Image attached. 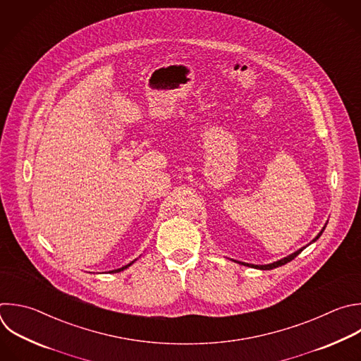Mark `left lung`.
Returning <instances> with one entry per match:
<instances>
[{
  "label": "left lung",
  "instance_id": "left-lung-1",
  "mask_svg": "<svg viewBox=\"0 0 361 361\" xmlns=\"http://www.w3.org/2000/svg\"><path fill=\"white\" fill-rule=\"evenodd\" d=\"M324 228H326V225L322 228V231L312 239V243L310 244H313V243H316L317 239L320 238V235L323 233V231H324ZM310 244H307V245H310ZM306 245V247H307ZM306 247H303V248H300V250H298L296 252H293V254H290V255H288V257H285V258H282V259H279V261H276V262H272V264H268V265H254V264H245V262H239V261H233V262H236V264H241V265H244V267H250V268H255V269H261V271H269V269H274V268H278V267H282V265H285V264H288V262H290L292 259H295Z\"/></svg>",
  "mask_w": 361,
  "mask_h": 361
}]
</instances>
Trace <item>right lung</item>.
Instances as JSON below:
<instances>
[{
    "mask_svg": "<svg viewBox=\"0 0 361 361\" xmlns=\"http://www.w3.org/2000/svg\"><path fill=\"white\" fill-rule=\"evenodd\" d=\"M135 261H137V259H135ZM135 261H132L130 264H128V265H125V267H122V268H118V269H114V271H109L110 274H117V272H122V271H125V269H128L130 265H133L135 264Z\"/></svg>",
    "mask_w": 361,
    "mask_h": 361,
    "instance_id": "add662e5",
    "label": "right lung"
}]
</instances>
